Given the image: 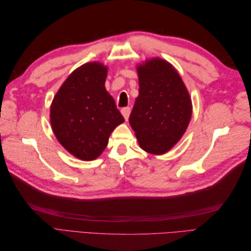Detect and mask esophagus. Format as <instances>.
<instances>
[{"label":"esophagus","mask_w":251,"mask_h":251,"mask_svg":"<svg viewBox=\"0 0 251 251\" xmlns=\"http://www.w3.org/2000/svg\"><path fill=\"white\" fill-rule=\"evenodd\" d=\"M130 113H131V108L126 107V108L121 109V114H123V115H124V117H125V119H126V120H127V119H128V116H130Z\"/></svg>","instance_id":"1"}]
</instances>
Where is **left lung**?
Returning <instances> with one entry per match:
<instances>
[{
	"label": "left lung",
	"mask_w": 251,
	"mask_h": 251,
	"mask_svg": "<svg viewBox=\"0 0 251 251\" xmlns=\"http://www.w3.org/2000/svg\"><path fill=\"white\" fill-rule=\"evenodd\" d=\"M139 95L128 118L140 148L151 155L169 151L192 118V98L172 64L153 57L136 67Z\"/></svg>",
	"instance_id": "left-lung-1"
}]
</instances>
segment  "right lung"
Here are the masks:
<instances>
[{"label":"right lung","instance_id":"1","mask_svg":"<svg viewBox=\"0 0 251 251\" xmlns=\"http://www.w3.org/2000/svg\"><path fill=\"white\" fill-rule=\"evenodd\" d=\"M107 74L108 67L100 62L78 67L60 86L50 107L56 139L83 161L100 157L114 128L125 121L105 90Z\"/></svg>","mask_w":251,"mask_h":251}]
</instances>
